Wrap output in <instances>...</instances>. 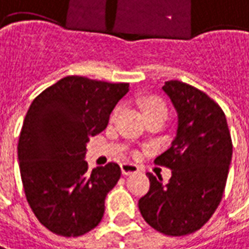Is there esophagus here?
<instances>
[{
	"label": "esophagus",
	"mask_w": 249,
	"mask_h": 249,
	"mask_svg": "<svg viewBox=\"0 0 249 249\" xmlns=\"http://www.w3.org/2000/svg\"><path fill=\"white\" fill-rule=\"evenodd\" d=\"M122 168V174L124 175V176H127V175L131 174H137L138 171H140V168L134 165V164H128V162H123L121 165Z\"/></svg>",
	"instance_id": "1"
}]
</instances>
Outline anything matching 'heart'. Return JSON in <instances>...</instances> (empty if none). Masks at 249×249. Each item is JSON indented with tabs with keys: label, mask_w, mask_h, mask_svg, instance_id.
Listing matches in <instances>:
<instances>
[{
	"label": "heart",
	"mask_w": 249,
	"mask_h": 249,
	"mask_svg": "<svg viewBox=\"0 0 249 249\" xmlns=\"http://www.w3.org/2000/svg\"><path fill=\"white\" fill-rule=\"evenodd\" d=\"M119 112H121V107L115 108L111 119L115 121ZM143 112H145V115L152 114V112H167V107H165V104L161 102V100H159V99H156V97H149V99L145 100V104H143Z\"/></svg>",
	"instance_id": "obj_1"
}]
</instances>
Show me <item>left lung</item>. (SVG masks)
Segmentation results:
<instances>
[{
	"label": "left lung",
	"mask_w": 249,
	"mask_h": 249,
	"mask_svg": "<svg viewBox=\"0 0 249 249\" xmlns=\"http://www.w3.org/2000/svg\"><path fill=\"white\" fill-rule=\"evenodd\" d=\"M162 90L178 112L171 147L154 162L172 171L167 184L146 174L150 188L140 202L149 225L167 236H186L206 224L218 207L232 160V138L224 111L186 82L167 81Z\"/></svg>",
	"instance_id": "left-lung-1"
}]
</instances>
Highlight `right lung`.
Returning <instances> with one entry per match:
<instances>
[{
    "label": "right lung",
    "instance_id": "right-lung-1",
    "mask_svg": "<svg viewBox=\"0 0 249 249\" xmlns=\"http://www.w3.org/2000/svg\"><path fill=\"white\" fill-rule=\"evenodd\" d=\"M127 92V82L68 75L28 108L17 145L21 181L36 218L53 233L77 237L102 221L122 171L115 162L88 171L87 143Z\"/></svg>",
    "mask_w": 249,
    "mask_h": 249
}]
</instances>
